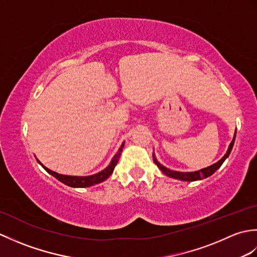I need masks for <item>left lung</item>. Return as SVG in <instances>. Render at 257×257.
Masks as SVG:
<instances>
[{
    "label": "left lung",
    "mask_w": 257,
    "mask_h": 257,
    "mask_svg": "<svg viewBox=\"0 0 257 257\" xmlns=\"http://www.w3.org/2000/svg\"><path fill=\"white\" fill-rule=\"evenodd\" d=\"M235 135H236V132H235ZM235 135H234V138H233V140H232V143L230 144V146H228V149H227V151H226L225 156L223 157L221 160H219L216 163H214V165H212V166H210V167L202 169V170L194 171V172H178V171L169 170L168 168L163 167L162 165H160V163L157 161L155 156H154V162L158 166V168H159L160 170L166 174V176L170 177V178L182 180V181H196V180H202V179H204V178L210 177L211 174L214 173V172L217 170V169H219V168L222 166V163L225 161V159L228 157V155L231 154V150H232L233 145H234V140H235Z\"/></svg>",
    "instance_id": "8db88e82"
}]
</instances>
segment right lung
<instances>
[{
  "mask_svg": "<svg viewBox=\"0 0 257 257\" xmlns=\"http://www.w3.org/2000/svg\"><path fill=\"white\" fill-rule=\"evenodd\" d=\"M123 145H121V147H120L118 152L116 155H114V157L112 158V160L110 162V165H109L105 170H102L101 172L99 173H96L94 174V176H88V177H72V176H64V174H58L57 172H54L52 170H50V169L44 167L42 165V167L45 169V170L52 174L53 177H55L57 180H59V181L63 182L64 184L68 185V187H73V188H86V187H90V185H94V184H97V183H100L102 181H105V180L107 178L110 177V174L112 173L114 167H116L117 162H118V159L120 155H121V151H122V148H123Z\"/></svg>",
  "mask_w": 257,
  "mask_h": 257,
  "instance_id": "right-lung-1",
  "label": "right lung"
}]
</instances>
